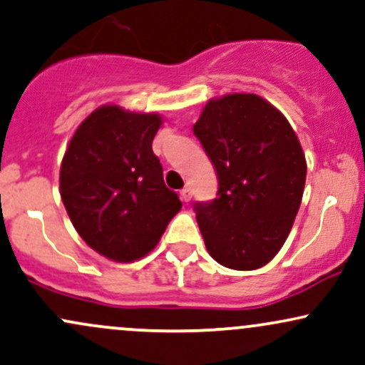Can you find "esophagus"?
<instances>
[{
    "mask_svg": "<svg viewBox=\"0 0 365 365\" xmlns=\"http://www.w3.org/2000/svg\"><path fill=\"white\" fill-rule=\"evenodd\" d=\"M180 195H182V200H185V202H188L192 197V192H190V187H183L182 190H180Z\"/></svg>",
    "mask_w": 365,
    "mask_h": 365,
    "instance_id": "1",
    "label": "esophagus"
}]
</instances>
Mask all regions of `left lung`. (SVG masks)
<instances>
[{
  "instance_id": "obj_1",
  "label": "left lung",
  "mask_w": 365,
  "mask_h": 365,
  "mask_svg": "<svg viewBox=\"0 0 365 365\" xmlns=\"http://www.w3.org/2000/svg\"><path fill=\"white\" fill-rule=\"evenodd\" d=\"M194 133L220 182L216 199L194 206L207 252L230 269L266 266L302 202L307 163L297 133L273 104L238 92L209 99Z\"/></svg>"
}]
</instances>
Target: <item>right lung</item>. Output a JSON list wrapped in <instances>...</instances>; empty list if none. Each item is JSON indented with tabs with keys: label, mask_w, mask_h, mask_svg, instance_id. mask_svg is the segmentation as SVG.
Returning a JSON list of instances; mask_svg holds the SVG:
<instances>
[{
	"label": "right lung",
	"mask_w": 365,
	"mask_h": 365,
	"mask_svg": "<svg viewBox=\"0 0 365 365\" xmlns=\"http://www.w3.org/2000/svg\"><path fill=\"white\" fill-rule=\"evenodd\" d=\"M158 113L104 104L75 130L60 168L66 212L91 249L116 262L144 257L182 209L153 153Z\"/></svg>",
	"instance_id": "add662e5"
}]
</instances>
